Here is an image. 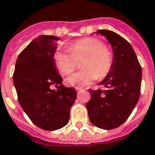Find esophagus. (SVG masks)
<instances>
[{
    "label": "esophagus",
    "instance_id": "34e87169",
    "mask_svg": "<svg viewBox=\"0 0 155 155\" xmlns=\"http://www.w3.org/2000/svg\"><path fill=\"white\" fill-rule=\"evenodd\" d=\"M75 89L77 90V91H81V90H83V89H82L81 88H79V87H76Z\"/></svg>",
    "mask_w": 155,
    "mask_h": 155
}]
</instances>
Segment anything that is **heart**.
Listing matches in <instances>:
<instances>
[{
	"label": "heart",
	"mask_w": 155,
	"mask_h": 155,
	"mask_svg": "<svg viewBox=\"0 0 155 155\" xmlns=\"http://www.w3.org/2000/svg\"><path fill=\"white\" fill-rule=\"evenodd\" d=\"M82 61L83 71H78L67 78V83L75 87H85L92 82L104 78L113 67L114 57L111 51L104 46L102 40L85 38L71 45V51H59L55 54V62L60 72L68 76L76 69L78 61Z\"/></svg>",
	"instance_id": "b5f03b06"
}]
</instances>
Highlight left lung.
Segmentation results:
<instances>
[{"mask_svg":"<svg viewBox=\"0 0 155 155\" xmlns=\"http://www.w3.org/2000/svg\"><path fill=\"white\" fill-rule=\"evenodd\" d=\"M104 35L113 50V67L99 85L104 89L89 90L86 103L89 120L99 128L110 130L127 120L140 96L142 67L135 51L127 40L115 32L97 31Z\"/></svg>","mask_w":155,"mask_h":155,"instance_id":"1","label":"left lung"}]
</instances>
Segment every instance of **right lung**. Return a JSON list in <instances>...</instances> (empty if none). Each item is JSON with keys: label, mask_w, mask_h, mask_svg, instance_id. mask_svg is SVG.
Masks as SVG:
<instances>
[{"label": "right lung", "mask_w": 155, "mask_h": 155, "mask_svg": "<svg viewBox=\"0 0 155 155\" xmlns=\"http://www.w3.org/2000/svg\"><path fill=\"white\" fill-rule=\"evenodd\" d=\"M60 38L41 35L19 54L13 83L22 110L32 122L46 131L68 123L70 109L77 98L73 88L63 86L55 68L54 55ZM55 86L58 88L52 90Z\"/></svg>", "instance_id": "add662e5"}]
</instances>
